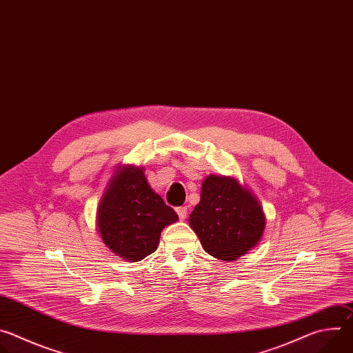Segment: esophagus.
Segmentation results:
<instances>
[{"label":"esophagus","mask_w":353,"mask_h":353,"mask_svg":"<svg viewBox=\"0 0 353 353\" xmlns=\"http://www.w3.org/2000/svg\"><path fill=\"white\" fill-rule=\"evenodd\" d=\"M176 212L181 221H184L187 218V207H179V208H176Z\"/></svg>","instance_id":"esophagus-1"}]
</instances>
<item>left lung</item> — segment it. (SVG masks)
Segmentation results:
<instances>
[{
	"label": "left lung",
	"instance_id": "1",
	"mask_svg": "<svg viewBox=\"0 0 353 353\" xmlns=\"http://www.w3.org/2000/svg\"><path fill=\"white\" fill-rule=\"evenodd\" d=\"M204 250L215 259L233 261L261 239L265 216L259 201L232 177L210 176L201 201L188 218Z\"/></svg>",
	"mask_w": 353,
	"mask_h": 353
}]
</instances>
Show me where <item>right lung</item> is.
Returning <instances> with one entry per match:
<instances>
[{
	"instance_id": "right-lung-1",
	"label": "right lung",
	"mask_w": 353,
	"mask_h": 353,
	"mask_svg": "<svg viewBox=\"0 0 353 353\" xmlns=\"http://www.w3.org/2000/svg\"><path fill=\"white\" fill-rule=\"evenodd\" d=\"M179 219L174 210L149 187L143 170H117L97 211V226L106 245L132 263L152 254L165 226Z\"/></svg>"
}]
</instances>
